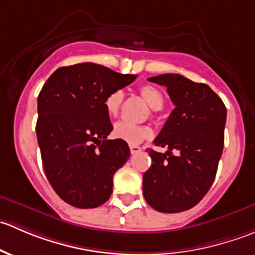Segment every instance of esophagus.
Instances as JSON below:
<instances>
[{"mask_svg": "<svg viewBox=\"0 0 255 255\" xmlns=\"http://www.w3.org/2000/svg\"><path fill=\"white\" fill-rule=\"evenodd\" d=\"M129 149H130V153L132 154H138L142 151V148L138 145H129Z\"/></svg>", "mask_w": 255, "mask_h": 255, "instance_id": "1", "label": "esophagus"}]
</instances>
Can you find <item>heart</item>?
Here are the masks:
<instances>
[{"mask_svg": "<svg viewBox=\"0 0 255 255\" xmlns=\"http://www.w3.org/2000/svg\"><path fill=\"white\" fill-rule=\"evenodd\" d=\"M140 96L146 102L149 107L154 111H159L164 106V97L160 90L156 89L153 85H144L139 89ZM123 91L116 90L109 94L105 99V109L111 117H115L120 113L123 102ZM113 137L117 139H122L129 144L142 143L143 140L153 137V130L148 126H135L127 122H118L113 128Z\"/></svg>", "mask_w": 255, "mask_h": 255, "instance_id": "heart-1", "label": "heart"}]
</instances>
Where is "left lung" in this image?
<instances>
[{
    "instance_id": "obj_1",
    "label": "left lung",
    "mask_w": 255,
    "mask_h": 255,
    "mask_svg": "<svg viewBox=\"0 0 255 255\" xmlns=\"http://www.w3.org/2000/svg\"><path fill=\"white\" fill-rule=\"evenodd\" d=\"M148 80L166 87L175 109L154 139L166 153L146 149L151 165L143 175L144 199L159 212H182L199 204L215 180L227 110L206 84L179 74Z\"/></svg>"
}]
</instances>
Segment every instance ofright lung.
<instances>
[{
	"label": "right lung",
	"instance_id": "add662e5",
	"mask_svg": "<svg viewBox=\"0 0 255 255\" xmlns=\"http://www.w3.org/2000/svg\"><path fill=\"white\" fill-rule=\"evenodd\" d=\"M137 75L81 63L54 71L38 96L37 138L43 168L54 191L79 208L110 199L113 175L130 155L122 139H107L113 126L105 99Z\"/></svg>",
	"mask_w": 255,
	"mask_h": 255
}]
</instances>
